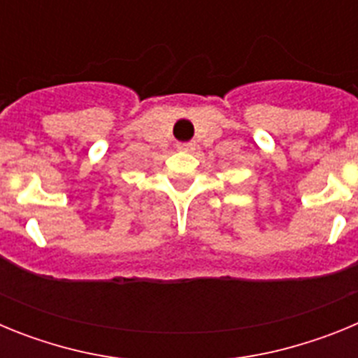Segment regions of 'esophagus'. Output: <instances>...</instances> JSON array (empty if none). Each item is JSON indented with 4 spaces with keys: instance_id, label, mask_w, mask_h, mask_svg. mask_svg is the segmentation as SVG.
Listing matches in <instances>:
<instances>
[{
    "instance_id": "obj_1",
    "label": "esophagus",
    "mask_w": 358,
    "mask_h": 358,
    "mask_svg": "<svg viewBox=\"0 0 358 358\" xmlns=\"http://www.w3.org/2000/svg\"><path fill=\"white\" fill-rule=\"evenodd\" d=\"M194 147H195V143H192V141H186V143L177 145V148H179V150H194Z\"/></svg>"
}]
</instances>
